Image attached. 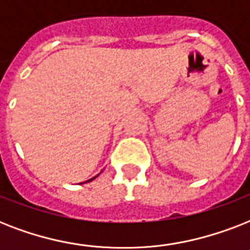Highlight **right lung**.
Masks as SVG:
<instances>
[{"label": "right lung", "instance_id": "add662e5", "mask_svg": "<svg viewBox=\"0 0 250 250\" xmlns=\"http://www.w3.org/2000/svg\"><path fill=\"white\" fill-rule=\"evenodd\" d=\"M97 176H98V175H96V176H94V178L89 179V180H86V182H85V183H88V182H92V180H93V179H96V178H97ZM80 184H82V183H80Z\"/></svg>", "mask_w": 250, "mask_h": 250}]
</instances>
